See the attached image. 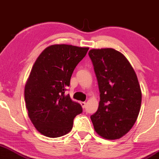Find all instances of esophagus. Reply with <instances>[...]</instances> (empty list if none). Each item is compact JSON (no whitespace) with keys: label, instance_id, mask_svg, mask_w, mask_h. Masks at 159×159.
I'll return each instance as SVG.
<instances>
[{"label":"esophagus","instance_id":"obj_1","mask_svg":"<svg viewBox=\"0 0 159 159\" xmlns=\"http://www.w3.org/2000/svg\"><path fill=\"white\" fill-rule=\"evenodd\" d=\"M80 105H81V106L83 107V108H84L85 107H86V103L85 102H80Z\"/></svg>","mask_w":159,"mask_h":159}]
</instances>
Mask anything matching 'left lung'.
Returning <instances> with one entry per match:
<instances>
[{"instance_id": "left-lung-1", "label": "left lung", "mask_w": 159, "mask_h": 159, "mask_svg": "<svg viewBox=\"0 0 159 159\" xmlns=\"http://www.w3.org/2000/svg\"><path fill=\"white\" fill-rule=\"evenodd\" d=\"M100 102L91 116L95 132L105 139H117L127 134L136 121L142 102L140 86L125 56L114 48L91 49Z\"/></svg>"}]
</instances>
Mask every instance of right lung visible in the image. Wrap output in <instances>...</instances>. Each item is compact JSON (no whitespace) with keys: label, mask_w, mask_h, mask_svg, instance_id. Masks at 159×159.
I'll use <instances>...</instances> for the list:
<instances>
[{"label":"right lung","mask_w":159,"mask_h":159,"mask_svg":"<svg viewBox=\"0 0 159 159\" xmlns=\"http://www.w3.org/2000/svg\"><path fill=\"white\" fill-rule=\"evenodd\" d=\"M88 47L52 45L39 56L25 83L24 96L28 115L35 129L51 138L62 136L73 128L81 105L65 95L75 67Z\"/></svg>","instance_id":"1"}]
</instances>
